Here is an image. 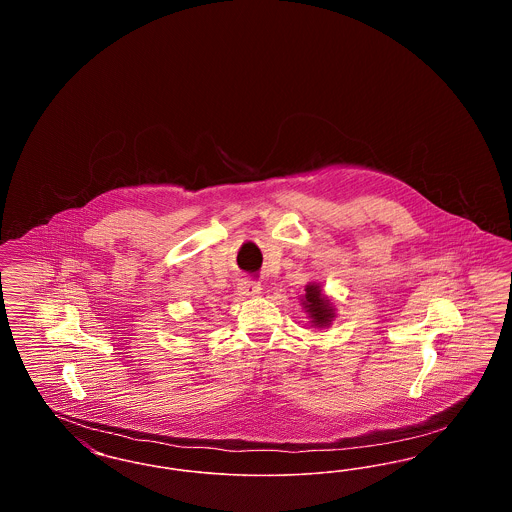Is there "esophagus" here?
Here are the masks:
<instances>
[{"mask_svg":"<svg viewBox=\"0 0 512 512\" xmlns=\"http://www.w3.org/2000/svg\"><path fill=\"white\" fill-rule=\"evenodd\" d=\"M257 293H261V284L255 280H244L238 284V295H242V297H251Z\"/></svg>","mask_w":512,"mask_h":512,"instance_id":"obj_1","label":"esophagus"}]
</instances>
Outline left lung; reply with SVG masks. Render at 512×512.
Masks as SVG:
<instances>
[{"instance_id": "left-lung-1", "label": "left lung", "mask_w": 512, "mask_h": 512, "mask_svg": "<svg viewBox=\"0 0 512 512\" xmlns=\"http://www.w3.org/2000/svg\"><path fill=\"white\" fill-rule=\"evenodd\" d=\"M303 307L311 317V324L317 328L330 326L332 320L336 317V309L332 305V301L322 293L318 284H307L305 286V295H303Z\"/></svg>"}]
</instances>
